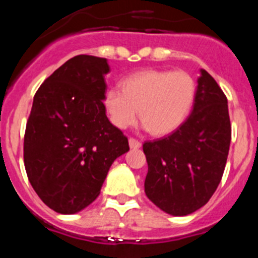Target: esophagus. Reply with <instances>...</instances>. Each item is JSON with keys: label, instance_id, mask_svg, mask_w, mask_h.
Wrapping results in <instances>:
<instances>
[{"label": "esophagus", "instance_id": "1", "mask_svg": "<svg viewBox=\"0 0 258 258\" xmlns=\"http://www.w3.org/2000/svg\"><path fill=\"white\" fill-rule=\"evenodd\" d=\"M141 145H142V143H141L138 140H136V138H133V137L129 138V146H131L132 149H140Z\"/></svg>", "mask_w": 258, "mask_h": 258}]
</instances>
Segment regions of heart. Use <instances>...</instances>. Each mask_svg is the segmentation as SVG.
Returning a JSON list of instances; mask_svg holds the SVG:
<instances>
[{
    "instance_id": "obj_1",
    "label": "heart",
    "mask_w": 258,
    "mask_h": 258,
    "mask_svg": "<svg viewBox=\"0 0 258 258\" xmlns=\"http://www.w3.org/2000/svg\"><path fill=\"white\" fill-rule=\"evenodd\" d=\"M197 97V83L184 71H141L108 89L104 107L111 121L126 129L140 117L156 136L172 133L186 120Z\"/></svg>"
}]
</instances>
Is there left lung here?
<instances>
[{
	"label": "left lung",
	"mask_w": 258,
	"mask_h": 258,
	"mask_svg": "<svg viewBox=\"0 0 258 258\" xmlns=\"http://www.w3.org/2000/svg\"><path fill=\"white\" fill-rule=\"evenodd\" d=\"M231 141L227 98L202 70L191 115L169 136L143 143L145 192L155 206L186 216L206 206L222 179Z\"/></svg>",
	"instance_id": "obj_1"
}]
</instances>
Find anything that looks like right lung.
<instances>
[{"mask_svg":"<svg viewBox=\"0 0 258 258\" xmlns=\"http://www.w3.org/2000/svg\"><path fill=\"white\" fill-rule=\"evenodd\" d=\"M106 58L76 55L54 71L33 98L24 134L32 187L52 211L80 212L101 194L109 166L129 150L106 116Z\"/></svg>","mask_w":258,"mask_h":258,"instance_id":"obj_1","label":"right lung"}]
</instances>
